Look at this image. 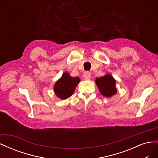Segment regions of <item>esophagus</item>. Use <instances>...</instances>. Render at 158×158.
I'll list each match as a JSON object with an SVG mask.
<instances>
[{
  "instance_id": "34e87169",
  "label": "esophagus",
  "mask_w": 158,
  "mask_h": 158,
  "mask_svg": "<svg viewBox=\"0 0 158 158\" xmlns=\"http://www.w3.org/2000/svg\"><path fill=\"white\" fill-rule=\"evenodd\" d=\"M84 77L85 78V79L89 80L91 78V73L89 71H85L84 73Z\"/></svg>"
}]
</instances>
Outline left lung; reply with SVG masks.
Segmentation results:
<instances>
[{
    "label": "left lung",
    "mask_w": 158,
    "mask_h": 158,
    "mask_svg": "<svg viewBox=\"0 0 158 158\" xmlns=\"http://www.w3.org/2000/svg\"><path fill=\"white\" fill-rule=\"evenodd\" d=\"M100 92L106 97H111L117 92L115 88V80L110 74H107L102 77L97 78L95 80Z\"/></svg>",
    "instance_id": "8db88e82"
}]
</instances>
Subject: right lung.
<instances>
[{
    "label": "right lung",
    "instance_id": "1",
    "mask_svg": "<svg viewBox=\"0 0 158 158\" xmlns=\"http://www.w3.org/2000/svg\"><path fill=\"white\" fill-rule=\"evenodd\" d=\"M78 77H71L67 73H64L55 85V92L57 97L63 99H67L74 93L76 87L80 82Z\"/></svg>",
    "mask_w": 158,
    "mask_h": 158
}]
</instances>
